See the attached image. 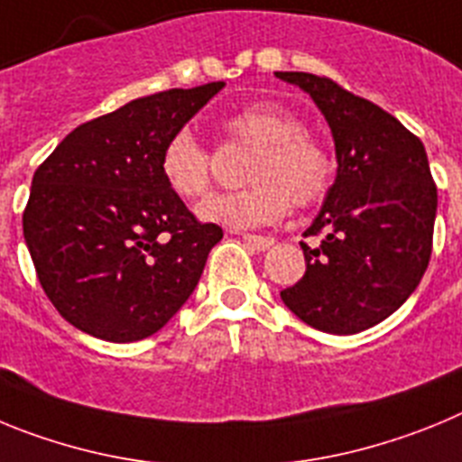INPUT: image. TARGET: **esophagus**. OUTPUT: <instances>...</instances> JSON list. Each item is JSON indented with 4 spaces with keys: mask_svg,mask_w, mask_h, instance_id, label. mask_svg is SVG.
Wrapping results in <instances>:
<instances>
[{
    "mask_svg": "<svg viewBox=\"0 0 462 462\" xmlns=\"http://www.w3.org/2000/svg\"><path fill=\"white\" fill-rule=\"evenodd\" d=\"M243 240L247 245H250L252 250L256 252H266L271 250L273 245H275V240L268 238V236H254V234H243Z\"/></svg>",
    "mask_w": 462,
    "mask_h": 462,
    "instance_id": "34e87169",
    "label": "esophagus"
}]
</instances>
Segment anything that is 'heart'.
Here are the masks:
<instances>
[{"instance_id": "obj_1", "label": "heart", "mask_w": 462, "mask_h": 462, "mask_svg": "<svg viewBox=\"0 0 462 462\" xmlns=\"http://www.w3.org/2000/svg\"><path fill=\"white\" fill-rule=\"evenodd\" d=\"M224 141L252 150L243 171L247 189L212 196L199 217L234 228H256L284 217L289 201L312 206L328 191L333 159L326 145L303 132V122L275 101L236 110L222 122ZM159 173L175 196L201 199L212 187V154L189 132L178 129L159 154Z\"/></svg>"}]
</instances>
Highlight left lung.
Masks as SVG:
<instances>
[{
	"mask_svg": "<svg viewBox=\"0 0 462 462\" xmlns=\"http://www.w3.org/2000/svg\"><path fill=\"white\" fill-rule=\"evenodd\" d=\"M319 106L336 141L337 175L300 243L305 275L280 296L298 319L352 336L411 296L428 268L438 187L423 143L373 101L324 76L275 71Z\"/></svg>",
	"mask_w": 462,
	"mask_h": 462,
	"instance_id": "8db88e82",
	"label": "left lung"
}]
</instances>
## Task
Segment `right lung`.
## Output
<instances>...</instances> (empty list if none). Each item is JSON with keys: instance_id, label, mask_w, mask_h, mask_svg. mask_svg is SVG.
Segmentation results:
<instances>
[{"instance_id": "right-lung-1", "label": "right lung", "mask_w": 462, "mask_h": 462, "mask_svg": "<svg viewBox=\"0 0 462 462\" xmlns=\"http://www.w3.org/2000/svg\"><path fill=\"white\" fill-rule=\"evenodd\" d=\"M224 83L141 97L76 126L32 178L24 243L57 312L83 333L136 342L164 328L222 240L159 173L164 143Z\"/></svg>"}]
</instances>
